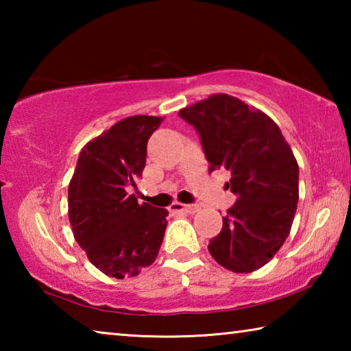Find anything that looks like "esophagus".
I'll return each instance as SVG.
<instances>
[{
  "instance_id": "esophagus-1",
  "label": "esophagus",
  "mask_w": 351,
  "mask_h": 351,
  "mask_svg": "<svg viewBox=\"0 0 351 351\" xmlns=\"http://www.w3.org/2000/svg\"><path fill=\"white\" fill-rule=\"evenodd\" d=\"M199 210V206L198 204H181V203H173L170 207V212L173 213H189V215H192V213H197Z\"/></svg>"
}]
</instances>
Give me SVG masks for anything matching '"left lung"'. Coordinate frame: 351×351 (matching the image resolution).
<instances>
[{
    "label": "left lung",
    "mask_w": 351,
    "mask_h": 351,
    "mask_svg": "<svg viewBox=\"0 0 351 351\" xmlns=\"http://www.w3.org/2000/svg\"><path fill=\"white\" fill-rule=\"evenodd\" d=\"M197 130L210 170L230 171L235 204L209 252L234 272L260 269L289 235L299 201V165L280 128L254 106L213 94L180 111Z\"/></svg>",
    "instance_id": "1"
}]
</instances>
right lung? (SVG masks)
I'll use <instances>...</instances> for the list:
<instances>
[{"label":"right lung","instance_id":"add662e5","mask_svg":"<svg viewBox=\"0 0 351 351\" xmlns=\"http://www.w3.org/2000/svg\"><path fill=\"white\" fill-rule=\"evenodd\" d=\"M162 119H122L82 148L68 187L74 239L104 274L134 277L158 257L169 212L128 193L142 176L147 142Z\"/></svg>","mask_w":351,"mask_h":351}]
</instances>
